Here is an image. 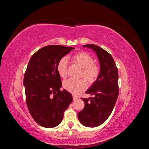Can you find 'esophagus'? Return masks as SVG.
Masks as SVG:
<instances>
[{"mask_svg":"<svg viewBox=\"0 0 149 149\" xmlns=\"http://www.w3.org/2000/svg\"><path fill=\"white\" fill-rule=\"evenodd\" d=\"M73 100L74 101H75V100H77V99L78 98L77 96H74V95H73Z\"/></svg>","mask_w":149,"mask_h":149,"instance_id":"esophagus-1","label":"esophagus"}]
</instances>
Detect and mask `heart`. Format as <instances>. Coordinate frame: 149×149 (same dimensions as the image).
I'll list each match as a JSON object with an SVG mask.
<instances>
[{"label":"heart","mask_w":149,"mask_h":149,"mask_svg":"<svg viewBox=\"0 0 149 149\" xmlns=\"http://www.w3.org/2000/svg\"><path fill=\"white\" fill-rule=\"evenodd\" d=\"M74 63L81 68L80 77L83 78L86 81L92 84L97 79L100 74V67L94 63L93 58L86 52H79L71 57ZM67 59L62 58L58 61L56 69L58 74L62 78L67 76ZM86 83L83 79H68L63 83V88L73 94H78L86 89Z\"/></svg>","instance_id":"obj_1"}]
</instances>
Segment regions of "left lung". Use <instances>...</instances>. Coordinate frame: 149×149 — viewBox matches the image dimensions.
I'll list each match as a JSON object with an SVG mask.
<instances>
[{
    "instance_id": "8db88e82",
    "label": "left lung",
    "mask_w": 149,
    "mask_h": 149,
    "mask_svg": "<svg viewBox=\"0 0 149 149\" xmlns=\"http://www.w3.org/2000/svg\"><path fill=\"white\" fill-rule=\"evenodd\" d=\"M83 47L96 53L100 65V74L86 93L93 97L81 98L84 107L78 114L80 123L88 127H96L109 118L119 95L118 70L113 58L102 48L95 45Z\"/></svg>"
}]
</instances>
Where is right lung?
<instances>
[{
	"label": "right lung",
	"instance_id": "right-lung-1",
	"mask_svg": "<svg viewBox=\"0 0 149 149\" xmlns=\"http://www.w3.org/2000/svg\"><path fill=\"white\" fill-rule=\"evenodd\" d=\"M73 47L49 45L31 57L24 78L26 102L36 123L47 128L59 125L65 111L73 101L71 94L62 86L56 66Z\"/></svg>",
	"mask_w": 149,
	"mask_h": 149
}]
</instances>
